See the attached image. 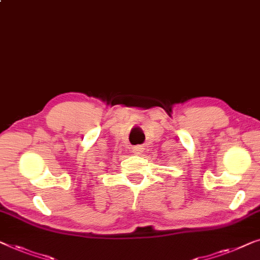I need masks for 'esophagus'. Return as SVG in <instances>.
I'll return each mask as SVG.
<instances>
[{"instance_id":"obj_1","label":"esophagus","mask_w":260,"mask_h":260,"mask_svg":"<svg viewBox=\"0 0 260 260\" xmlns=\"http://www.w3.org/2000/svg\"><path fill=\"white\" fill-rule=\"evenodd\" d=\"M134 152H135V155H142V153L144 152V146H142V145L135 146Z\"/></svg>"}]
</instances>
